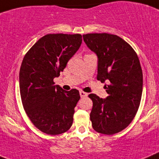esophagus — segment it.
Returning <instances> with one entry per match:
<instances>
[{
  "label": "esophagus",
  "mask_w": 159,
  "mask_h": 159,
  "mask_svg": "<svg viewBox=\"0 0 159 159\" xmlns=\"http://www.w3.org/2000/svg\"><path fill=\"white\" fill-rule=\"evenodd\" d=\"M80 96H81V98H83V97H86L88 96V93L83 92V91H80Z\"/></svg>",
  "instance_id": "1"
}]
</instances>
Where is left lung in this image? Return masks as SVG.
I'll return each instance as SVG.
<instances>
[{
    "label": "left lung",
    "instance_id": "8db88e82",
    "mask_svg": "<svg viewBox=\"0 0 159 159\" xmlns=\"http://www.w3.org/2000/svg\"><path fill=\"white\" fill-rule=\"evenodd\" d=\"M83 39L98 58L97 80L106 81V98L91 93L90 120L93 129L113 135L126 128L135 117L143 93V71L139 59L122 38L108 33L83 35Z\"/></svg>",
    "mask_w": 159,
    "mask_h": 159
}]
</instances>
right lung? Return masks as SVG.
Masks as SVG:
<instances>
[{
    "mask_svg": "<svg viewBox=\"0 0 159 159\" xmlns=\"http://www.w3.org/2000/svg\"><path fill=\"white\" fill-rule=\"evenodd\" d=\"M80 34H48L28 51L20 70L22 104L32 124L48 135H59L70 128L79 91H65L55 85L70 59L81 47Z\"/></svg>",
    "mask_w": 159,
    "mask_h": 159,
    "instance_id": "right-lung-1",
    "label": "right lung"
}]
</instances>
